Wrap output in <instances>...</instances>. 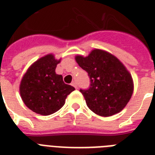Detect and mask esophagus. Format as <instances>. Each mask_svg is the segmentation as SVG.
<instances>
[{
	"mask_svg": "<svg viewBox=\"0 0 155 155\" xmlns=\"http://www.w3.org/2000/svg\"><path fill=\"white\" fill-rule=\"evenodd\" d=\"M71 85H72L73 87H75V88H77V83L75 82V81H73L72 82V84H71Z\"/></svg>",
	"mask_w": 155,
	"mask_h": 155,
	"instance_id": "34e87169",
	"label": "esophagus"
}]
</instances>
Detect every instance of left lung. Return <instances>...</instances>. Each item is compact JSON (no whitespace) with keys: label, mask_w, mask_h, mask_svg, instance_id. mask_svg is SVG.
<instances>
[{"label":"left lung","mask_w":155,"mask_h":155,"mask_svg":"<svg viewBox=\"0 0 155 155\" xmlns=\"http://www.w3.org/2000/svg\"><path fill=\"white\" fill-rule=\"evenodd\" d=\"M90 79L87 89H80L87 107L96 114L109 117L122 110L134 92L132 76L123 63L110 53L95 49L87 57L75 56Z\"/></svg>","instance_id":"obj_1"}]
</instances>
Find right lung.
<instances>
[{"instance_id":"obj_1","label":"right lung","mask_w":155,"mask_h":155,"mask_svg":"<svg viewBox=\"0 0 155 155\" xmlns=\"http://www.w3.org/2000/svg\"><path fill=\"white\" fill-rule=\"evenodd\" d=\"M57 60L51 54L33 63L23 75L20 94L25 104L33 112L43 116L59 110L75 87L66 84L63 76L55 73Z\"/></svg>"}]
</instances>
